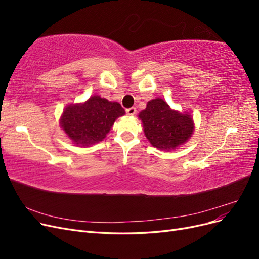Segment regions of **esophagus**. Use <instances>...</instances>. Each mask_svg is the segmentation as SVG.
Returning a JSON list of instances; mask_svg holds the SVG:
<instances>
[{
    "mask_svg": "<svg viewBox=\"0 0 259 259\" xmlns=\"http://www.w3.org/2000/svg\"><path fill=\"white\" fill-rule=\"evenodd\" d=\"M136 108L135 107H132V108H128L126 109V114L127 115H134L136 113Z\"/></svg>",
    "mask_w": 259,
    "mask_h": 259,
    "instance_id": "esophagus-1",
    "label": "esophagus"
}]
</instances>
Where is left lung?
I'll list each match as a JSON object with an SVG mask.
<instances>
[{"instance_id": "8db88e82", "label": "left lung", "mask_w": 259, "mask_h": 259, "mask_svg": "<svg viewBox=\"0 0 259 259\" xmlns=\"http://www.w3.org/2000/svg\"><path fill=\"white\" fill-rule=\"evenodd\" d=\"M145 135L153 147L170 150L189 139L193 133V121L189 114L171 110L161 98L150 100L139 113Z\"/></svg>"}]
</instances>
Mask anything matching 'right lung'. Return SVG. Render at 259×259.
<instances>
[{"label": "right lung", "mask_w": 259, "mask_h": 259, "mask_svg": "<svg viewBox=\"0 0 259 259\" xmlns=\"http://www.w3.org/2000/svg\"><path fill=\"white\" fill-rule=\"evenodd\" d=\"M123 114L125 110L120 104L93 96L84 104L67 107L60 125L75 144L90 146L101 142Z\"/></svg>", "instance_id": "obj_1"}]
</instances>
